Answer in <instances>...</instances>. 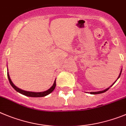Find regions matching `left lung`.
I'll return each instance as SVG.
<instances>
[{
  "instance_id": "1",
  "label": "left lung",
  "mask_w": 126,
  "mask_h": 126,
  "mask_svg": "<svg viewBox=\"0 0 126 126\" xmlns=\"http://www.w3.org/2000/svg\"><path fill=\"white\" fill-rule=\"evenodd\" d=\"M121 72H122V69H121V72H120V74H119V76H118V77H117V79H119V78L120 77V76H121ZM117 80H116V81L114 82V83H113L112 84L111 86H110V87H108V88H107V89H106L105 90H103V91H97V92H90V94H101V93H104V92H106V91H108V89H109V88H110V87H111L112 86H113V85H114V84L115 82H116V81H117Z\"/></svg>"
}]
</instances>
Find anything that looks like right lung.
Listing matches in <instances>:
<instances>
[{
	"instance_id": "right-lung-1",
	"label": "right lung",
	"mask_w": 126,
	"mask_h": 126,
	"mask_svg": "<svg viewBox=\"0 0 126 126\" xmlns=\"http://www.w3.org/2000/svg\"><path fill=\"white\" fill-rule=\"evenodd\" d=\"M7 71H8V69H7ZM7 77H8V79H9V82H10V85L12 86V87H13V88L17 91V92H19V93H20V94L28 97H41L46 96V95H49V94H50V93L54 91V89L55 88V86H56V83H55V81H54V84H53V85L52 86V87H50V88H49L48 90H47V91H44V92H31V91H24V90L21 89L20 88H18V87H17V86H15L14 84L12 82L11 79H10V76H9V72H7Z\"/></svg>"
}]
</instances>
